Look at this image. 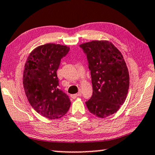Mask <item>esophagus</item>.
<instances>
[{
  "label": "esophagus",
  "mask_w": 155,
  "mask_h": 155,
  "mask_svg": "<svg viewBox=\"0 0 155 155\" xmlns=\"http://www.w3.org/2000/svg\"><path fill=\"white\" fill-rule=\"evenodd\" d=\"M81 91H80L78 94L71 95V97L72 98V99H76V98H77V97H81Z\"/></svg>",
  "instance_id": "obj_1"
}]
</instances>
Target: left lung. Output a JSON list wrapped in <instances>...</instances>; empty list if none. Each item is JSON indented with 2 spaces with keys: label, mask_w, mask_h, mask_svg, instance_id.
I'll list each match as a JSON object with an SVG mask.
<instances>
[{
  "label": "left lung",
  "mask_w": 155,
  "mask_h": 155,
  "mask_svg": "<svg viewBox=\"0 0 155 155\" xmlns=\"http://www.w3.org/2000/svg\"><path fill=\"white\" fill-rule=\"evenodd\" d=\"M87 58L93 94L86 104L90 112L105 118L118 111L128 93L130 76L120 51L111 43L93 41L80 45Z\"/></svg>",
  "instance_id": "1"
}]
</instances>
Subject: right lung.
I'll use <instances>...</instances> for the list:
<instances>
[{
  "instance_id": "add662e5",
  "label": "right lung",
  "mask_w": 155,
  "mask_h": 155,
  "mask_svg": "<svg viewBox=\"0 0 155 155\" xmlns=\"http://www.w3.org/2000/svg\"><path fill=\"white\" fill-rule=\"evenodd\" d=\"M70 48L60 44H47L31 53L25 64L23 87L33 108L50 119H58L69 109V97L59 89L57 71L61 60Z\"/></svg>"
}]
</instances>
